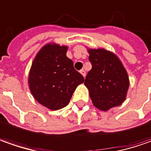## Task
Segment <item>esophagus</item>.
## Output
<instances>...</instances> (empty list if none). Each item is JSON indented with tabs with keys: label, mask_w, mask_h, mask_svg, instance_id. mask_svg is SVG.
Here are the masks:
<instances>
[{
	"label": "esophagus",
	"mask_w": 151,
	"mask_h": 151,
	"mask_svg": "<svg viewBox=\"0 0 151 151\" xmlns=\"http://www.w3.org/2000/svg\"><path fill=\"white\" fill-rule=\"evenodd\" d=\"M80 73H81V74H82V75L83 76V77H85V76H86L85 71L83 70V69H81V70H80Z\"/></svg>",
	"instance_id": "esophagus-1"
}]
</instances>
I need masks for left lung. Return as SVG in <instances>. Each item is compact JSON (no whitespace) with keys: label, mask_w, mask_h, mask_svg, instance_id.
Here are the masks:
<instances>
[{"label":"left lung","mask_w":151,"mask_h":151,"mask_svg":"<svg viewBox=\"0 0 151 151\" xmlns=\"http://www.w3.org/2000/svg\"><path fill=\"white\" fill-rule=\"evenodd\" d=\"M92 69L84 84L93 105L106 111L120 105L129 88V77L121 62L114 53L104 49L88 50Z\"/></svg>","instance_id":"1"}]
</instances>
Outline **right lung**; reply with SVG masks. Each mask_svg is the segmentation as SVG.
Returning <instances> with one entry per match:
<instances>
[{
    "label": "right lung",
    "mask_w": 151,
    "mask_h": 151,
    "mask_svg": "<svg viewBox=\"0 0 151 151\" xmlns=\"http://www.w3.org/2000/svg\"><path fill=\"white\" fill-rule=\"evenodd\" d=\"M65 46L47 44L36 56L29 73V87L36 100L52 110L68 104L77 86L84 82L68 58Z\"/></svg>",
    "instance_id": "obj_1"
}]
</instances>
